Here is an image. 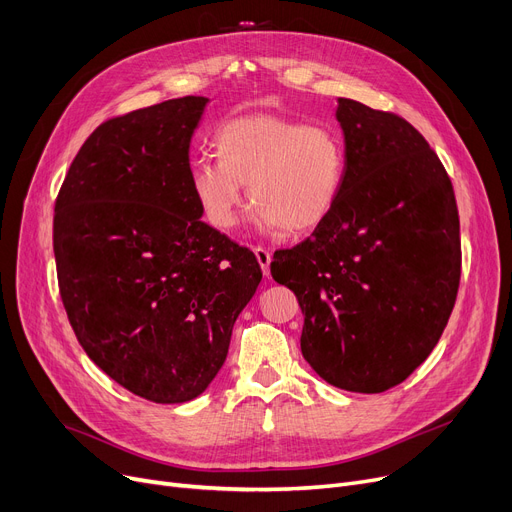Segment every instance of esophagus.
<instances>
[{
  "mask_svg": "<svg viewBox=\"0 0 512 512\" xmlns=\"http://www.w3.org/2000/svg\"><path fill=\"white\" fill-rule=\"evenodd\" d=\"M253 251H255V257H257V261H259V265H261V270H263V274H265V276H270V263H272V251H270V249H265V247H255Z\"/></svg>",
  "mask_w": 512,
  "mask_h": 512,
  "instance_id": "obj_1",
  "label": "esophagus"
}]
</instances>
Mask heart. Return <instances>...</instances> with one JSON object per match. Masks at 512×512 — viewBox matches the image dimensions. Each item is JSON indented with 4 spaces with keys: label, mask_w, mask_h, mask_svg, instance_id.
<instances>
[{
    "label": "heart",
    "mask_w": 512,
    "mask_h": 512,
    "mask_svg": "<svg viewBox=\"0 0 512 512\" xmlns=\"http://www.w3.org/2000/svg\"><path fill=\"white\" fill-rule=\"evenodd\" d=\"M213 145L218 159L195 161L191 188L218 230L238 226L245 207L242 184H249L255 220L267 230L315 228L340 199L346 145L332 126L272 114L242 116L222 124Z\"/></svg>",
    "instance_id": "obj_1"
}]
</instances>
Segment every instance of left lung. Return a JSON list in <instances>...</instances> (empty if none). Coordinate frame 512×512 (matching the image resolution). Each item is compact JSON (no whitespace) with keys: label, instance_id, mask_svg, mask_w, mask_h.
Listing matches in <instances>:
<instances>
[{"label":"left lung","instance_id":"8db88e82","mask_svg":"<svg viewBox=\"0 0 512 512\" xmlns=\"http://www.w3.org/2000/svg\"><path fill=\"white\" fill-rule=\"evenodd\" d=\"M336 118L340 199L270 267L297 294L301 351L319 378L378 394L405 382L448 324L461 280L459 209L442 161L405 118L344 97Z\"/></svg>","mask_w":512,"mask_h":512}]
</instances>
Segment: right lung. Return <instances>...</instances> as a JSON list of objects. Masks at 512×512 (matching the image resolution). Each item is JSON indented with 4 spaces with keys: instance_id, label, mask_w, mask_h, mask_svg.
Returning <instances> with one entry per match:
<instances>
[{
    "instance_id": "obj_1",
    "label": "right lung",
    "mask_w": 512,
    "mask_h": 512,
    "mask_svg": "<svg viewBox=\"0 0 512 512\" xmlns=\"http://www.w3.org/2000/svg\"><path fill=\"white\" fill-rule=\"evenodd\" d=\"M207 101L170 99L97 126L53 215L60 297L80 346L159 405L211 384L261 282L253 251L201 222L188 147Z\"/></svg>"
}]
</instances>
